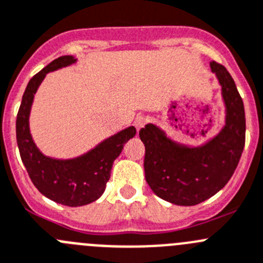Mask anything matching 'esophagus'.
<instances>
[{"label":"esophagus","instance_id":"obj_1","mask_svg":"<svg viewBox=\"0 0 263 263\" xmlns=\"http://www.w3.org/2000/svg\"><path fill=\"white\" fill-rule=\"evenodd\" d=\"M145 123H146V118L144 117V115H137L134 120V126L136 127V129L139 131V129L143 128V127L145 126Z\"/></svg>","mask_w":263,"mask_h":263}]
</instances>
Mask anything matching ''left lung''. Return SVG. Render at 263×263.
<instances>
[{
	"mask_svg": "<svg viewBox=\"0 0 263 263\" xmlns=\"http://www.w3.org/2000/svg\"><path fill=\"white\" fill-rule=\"evenodd\" d=\"M227 107L226 126L202 146L174 143L153 124L140 129L145 145L144 170L149 187L173 204L195 205L204 202L228 183L245 145V110L242 98L228 70L211 61Z\"/></svg>",
	"mask_w": 263,
	"mask_h": 263,
	"instance_id": "1",
	"label": "left lung"
}]
</instances>
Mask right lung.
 <instances>
[{"mask_svg": "<svg viewBox=\"0 0 263 263\" xmlns=\"http://www.w3.org/2000/svg\"><path fill=\"white\" fill-rule=\"evenodd\" d=\"M73 63H76L73 56H61L30 80L16 115L15 128L21 158L35 187L53 202L79 207L89 204L102 195L110 179L114 160L122 153L124 144L136 135V128L128 127L123 129L89 153L73 160H53L40 153L28 128L34 94L47 73Z\"/></svg>", "mask_w": 263, "mask_h": 263, "instance_id": "right-lung-1", "label": "right lung"}]
</instances>
